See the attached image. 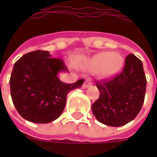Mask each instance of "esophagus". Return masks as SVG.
<instances>
[{
	"label": "esophagus",
	"instance_id": "34e87169",
	"mask_svg": "<svg viewBox=\"0 0 157 157\" xmlns=\"http://www.w3.org/2000/svg\"><path fill=\"white\" fill-rule=\"evenodd\" d=\"M91 85H92V82H91L90 80H86L85 82H84V83H83L82 87H83V88H87V87H89Z\"/></svg>",
	"mask_w": 157,
	"mask_h": 157
}]
</instances>
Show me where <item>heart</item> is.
Instances as JSON below:
<instances>
[{"label":"heart","instance_id":"obj_1","mask_svg":"<svg viewBox=\"0 0 157 157\" xmlns=\"http://www.w3.org/2000/svg\"><path fill=\"white\" fill-rule=\"evenodd\" d=\"M124 58L118 53L102 52L94 55L87 62L90 69L99 68V74L102 77H109L118 72L124 65Z\"/></svg>","mask_w":157,"mask_h":157}]
</instances>
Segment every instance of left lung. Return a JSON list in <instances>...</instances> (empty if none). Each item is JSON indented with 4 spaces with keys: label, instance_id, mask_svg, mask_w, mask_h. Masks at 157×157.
Instances as JSON below:
<instances>
[{
    "label": "left lung",
    "instance_id": "left-lung-1",
    "mask_svg": "<svg viewBox=\"0 0 157 157\" xmlns=\"http://www.w3.org/2000/svg\"><path fill=\"white\" fill-rule=\"evenodd\" d=\"M98 99L92 105L93 115L100 123L118 127L138 115L145 100L146 78L141 60L128 55L122 71L109 81L97 82Z\"/></svg>",
    "mask_w": 157,
    "mask_h": 157
}]
</instances>
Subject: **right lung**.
<instances>
[{
  "label": "right lung",
  "mask_w": 157,
  "mask_h": 157,
  "mask_svg": "<svg viewBox=\"0 0 157 157\" xmlns=\"http://www.w3.org/2000/svg\"><path fill=\"white\" fill-rule=\"evenodd\" d=\"M61 71H67L65 62L51 58L48 51L30 52L16 62L10 78L11 96L22 118L47 124L61 115L67 94L84 82L83 79L72 84L60 82L58 74Z\"/></svg>",
  "instance_id": "add662e5"
}]
</instances>
